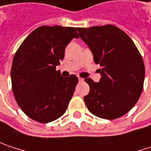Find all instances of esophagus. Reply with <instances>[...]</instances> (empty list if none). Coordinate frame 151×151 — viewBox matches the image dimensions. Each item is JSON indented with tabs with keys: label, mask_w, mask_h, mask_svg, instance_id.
<instances>
[{
	"label": "esophagus",
	"mask_w": 151,
	"mask_h": 151,
	"mask_svg": "<svg viewBox=\"0 0 151 151\" xmlns=\"http://www.w3.org/2000/svg\"><path fill=\"white\" fill-rule=\"evenodd\" d=\"M78 80H79V81H83V79H82V78H81V77H78Z\"/></svg>",
	"instance_id": "obj_1"
}]
</instances>
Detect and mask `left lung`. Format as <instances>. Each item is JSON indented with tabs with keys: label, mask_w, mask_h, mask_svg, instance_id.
<instances>
[{
	"label": "left lung",
	"mask_w": 151,
	"mask_h": 151,
	"mask_svg": "<svg viewBox=\"0 0 151 151\" xmlns=\"http://www.w3.org/2000/svg\"><path fill=\"white\" fill-rule=\"evenodd\" d=\"M80 38L100 64L99 82L85 79L89 93L84 101L93 115L115 119L127 113L137 102L144 88L145 64L133 41L113 25L76 28Z\"/></svg>",
	"instance_id": "1"
}]
</instances>
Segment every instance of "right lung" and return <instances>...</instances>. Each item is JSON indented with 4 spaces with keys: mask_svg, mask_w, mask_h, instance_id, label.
I'll return each instance as SVG.
<instances>
[{
    "mask_svg": "<svg viewBox=\"0 0 151 151\" xmlns=\"http://www.w3.org/2000/svg\"><path fill=\"white\" fill-rule=\"evenodd\" d=\"M74 38H79L74 27L42 26L17 50L11 68L12 89L19 106L35 121L56 120L68 107L78 78L63 77L56 67Z\"/></svg>",
    "mask_w": 151,
    "mask_h": 151,
    "instance_id": "add662e5",
    "label": "right lung"
}]
</instances>
